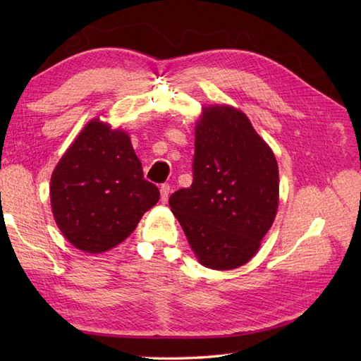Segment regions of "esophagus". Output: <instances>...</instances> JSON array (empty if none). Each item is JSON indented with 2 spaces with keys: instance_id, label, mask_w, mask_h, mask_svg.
<instances>
[{
  "instance_id": "esophagus-1",
  "label": "esophagus",
  "mask_w": 361,
  "mask_h": 361,
  "mask_svg": "<svg viewBox=\"0 0 361 361\" xmlns=\"http://www.w3.org/2000/svg\"><path fill=\"white\" fill-rule=\"evenodd\" d=\"M159 192H161V202H167L169 195H171V186H169L167 183H164V185H161Z\"/></svg>"
}]
</instances>
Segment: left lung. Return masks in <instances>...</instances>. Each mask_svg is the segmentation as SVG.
<instances>
[{"label":"left lung","mask_w":361,"mask_h":361,"mask_svg":"<svg viewBox=\"0 0 361 361\" xmlns=\"http://www.w3.org/2000/svg\"><path fill=\"white\" fill-rule=\"evenodd\" d=\"M192 173V185L173 192L169 206L198 260L214 270L247 264L278 211L271 149L242 111L214 105L195 127Z\"/></svg>","instance_id":"obj_1"}]
</instances>
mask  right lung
<instances>
[{
  "label": "right lung",
  "mask_w": 361,
  "mask_h": 361,
  "mask_svg": "<svg viewBox=\"0 0 361 361\" xmlns=\"http://www.w3.org/2000/svg\"><path fill=\"white\" fill-rule=\"evenodd\" d=\"M49 192L60 231L93 255L126 240L159 200L128 135L99 119L87 124L59 161Z\"/></svg>",
  "instance_id": "right-lung-1"
}]
</instances>
